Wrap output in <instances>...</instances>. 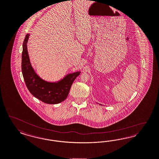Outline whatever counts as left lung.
<instances>
[{"label":"left lung","mask_w":159,"mask_h":159,"mask_svg":"<svg viewBox=\"0 0 159 159\" xmlns=\"http://www.w3.org/2000/svg\"><path fill=\"white\" fill-rule=\"evenodd\" d=\"M100 105H102V104H100Z\"/></svg>","instance_id":"left-lung-1"}]
</instances>
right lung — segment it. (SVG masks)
<instances>
[{
  "mask_svg": "<svg viewBox=\"0 0 159 159\" xmlns=\"http://www.w3.org/2000/svg\"><path fill=\"white\" fill-rule=\"evenodd\" d=\"M30 34H26L23 43L22 71L29 91L34 97L47 104L60 103L67 98L71 84L80 71L67 75L57 82H49L40 78L34 70L28 54L27 43Z\"/></svg>",
  "mask_w": 159,
  "mask_h": 159,
  "instance_id": "right-lung-1",
  "label": "right lung"
}]
</instances>
